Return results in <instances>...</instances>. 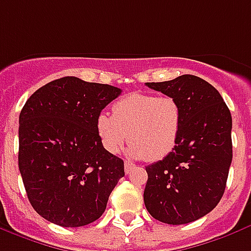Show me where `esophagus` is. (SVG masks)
<instances>
[{"label":"esophagus","instance_id":"obj_1","mask_svg":"<svg viewBox=\"0 0 251 251\" xmlns=\"http://www.w3.org/2000/svg\"><path fill=\"white\" fill-rule=\"evenodd\" d=\"M134 168V165H133V163H130V162H125V172H126V174H127V173L129 172H131V169Z\"/></svg>","mask_w":251,"mask_h":251}]
</instances>
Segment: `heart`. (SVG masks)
I'll use <instances>...</instances> for the list:
<instances>
[{
    "instance_id": "b5f03b06",
    "label": "heart",
    "mask_w": 251,
    "mask_h": 251,
    "mask_svg": "<svg viewBox=\"0 0 251 251\" xmlns=\"http://www.w3.org/2000/svg\"><path fill=\"white\" fill-rule=\"evenodd\" d=\"M182 126V107L170 96L131 93L113 105V116L101 113L97 133L103 148L117 154L129 140V155L154 162L172 153Z\"/></svg>"
}]
</instances>
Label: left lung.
I'll list each match as a JSON object with an SVG mask.
<instances>
[{"label": "left lung", "instance_id": "1", "mask_svg": "<svg viewBox=\"0 0 251 251\" xmlns=\"http://www.w3.org/2000/svg\"><path fill=\"white\" fill-rule=\"evenodd\" d=\"M146 86L179 102L182 126L172 153L146 166L145 206L163 224H189L224 196L233 159L231 114L218 90L192 74Z\"/></svg>", "mask_w": 251, "mask_h": 251}]
</instances>
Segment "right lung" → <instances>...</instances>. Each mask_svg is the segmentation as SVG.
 <instances>
[{"instance_id": "add662e5", "label": "right lung", "mask_w": 251, "mask_h": 251, "mask_svg": "<svg viewBox=\"0 0 251 251\" xmlns=\"http://www.w3.org/2000/svg\"><path fill=\"white\" fill-rule=\"evenodd\" d=\"M121 89L64 77L34 92L20 113L18 168L33 209L64 227L97 221L125 176L97 133L102 109Z\"/></svg>"}]
</instances>
